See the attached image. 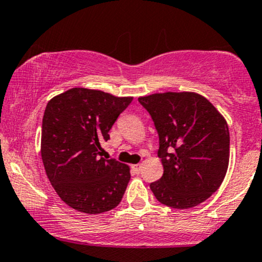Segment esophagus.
Masks as SVG:
<instances>
[{"label":"esophagus","instance_id":"1","mask_svg":"<svg viewBox=\"0 0 262 262\" xmlns=\"http://www.w3.org/2000/svg\"><path fill=\"white\" fill-rule=\"evenodd\" d=\"M141 164H137V165H132V170L134 171L135 173H139L140 171H141Z\"/></svg>","mask_w":262,"mask_h":262}]
</instances>
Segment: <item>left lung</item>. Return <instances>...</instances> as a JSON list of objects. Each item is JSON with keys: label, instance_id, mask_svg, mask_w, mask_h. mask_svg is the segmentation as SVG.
<instances>
[{"label": "left lung", "instance_id": "1", "mask_svg": "<svg viewBox=\"0 0 262 262\" xmlns=\"http://www.w3.org/2000/svg\"><path fill=\"white\" fill-rule=\"evenodd\" d=\"M159 134L164 173L150 189L159 202L176 209L196 207L223 182L229 164L227 121L203 96L165 92L139 97Z\"/></svg>", "mask_w": 262, "mask_h": 262}]
</instances>
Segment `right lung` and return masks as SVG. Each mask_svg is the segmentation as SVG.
I'll return each mask as SVG.
<instances>
[{
	"label": "right lung",
	"instance_id": "add662e5",
	"mask_svg": "<svg viewBox=\"0 0 262 262\" xmlns=\"http://www.w3.org/2000/svg\"><path fill=\"white\" fill-rule=\"evenodd\" d=\"M133 97L75 87L48 102L41 124V160L56 193L71 208L100 214L116 208L127 188L129 166L101 158L118 116Z\"/></svg>",
	"mask_w": 262,
	"mask_h": 262
}]
</instances>
